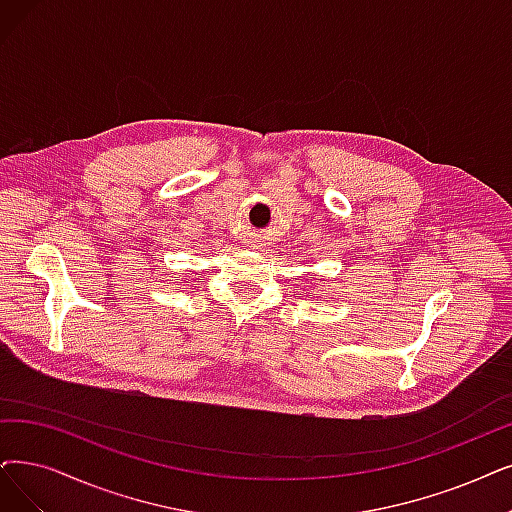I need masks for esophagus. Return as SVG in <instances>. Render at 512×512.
Masks as SVG:
<instances>
[{
    "instance_id": "esophagus-1",
    "label": "esophagus",
    "mask_w": 512,
    "mask_h": 512,
    "mask_svg": "<svg viewBox=\"0 0 512 512\" xmlns=\"http://www.w3.org/2000/svg\"><path fill=\"white\" fill-rule=\"evenodd\" d=\"M250 245H252L254 250H260V248H262V241H260V239H252V241H250Z\"/></svg>"
}]
</instances>
